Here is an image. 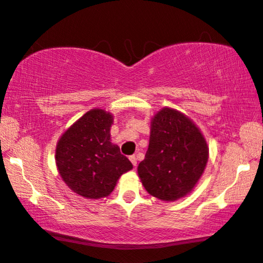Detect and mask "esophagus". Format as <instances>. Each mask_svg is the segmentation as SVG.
<instances>
[{"instance_id":"esophagus-1","label":"esophagus","mask_w":263,"mask_h":263,"mask_svg":"<svg viewBox=\"0 0 263 263\" xmlns=\"http://www.w3.org/2000/svg\"><path fill=\"white\" fill-rule=\"evenodd\" d=\"M129 160H130L132 163H133V166H134V167L138 165V159H136L135 155H132V157H129Z\"/></svg>"}]
</instances>
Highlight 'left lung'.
Listing matches in <instances>:
<instances>
[{
	"instance_id": "left-lung-1",
	"label": "left lung",
	"mask_w": 263,
	"mask_h": 263,
	"mask_svg": "<svg viewBox=\"0 0 263 263\" xmlns=\"http://www.w3.org/2000/svg\"><path fill=\"white\" fill-rule=\"evenodd\" d=\"M208 160L200 129L185 114L165 106L151 121L149 144L138 174L151 196L174 201L193 191Z\"/></svg>"
}]
</instances>
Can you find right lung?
<instances>
[{
    "mask_svg": "<svg viewBox=\"0 0 263 263\" xmlns=\"http://www.w3.org/2000/svg\"><path fill=\"white\" fill-rule=\"evenodd\" d=\"M114 115L91 109L68 127L55 148L57 168L76 195L100 199L114 191L123 173L133 168L110 139Z\"/></svg>",
    "mask_w": 263,
    "mask_h": 263,
    "instance_id": "right-lung-1",
    "label": "right lung"
}]
</instances>
